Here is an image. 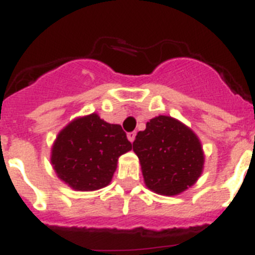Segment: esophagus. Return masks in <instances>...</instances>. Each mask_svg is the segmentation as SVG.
<instances>
[{
	"mask_svg": "<svg viewBox=\"0 0 255 255\" xmlns=\"http://www.w3.org/2000/svg\"><path fill=\"white\" fill-rule=\"evenodd\" d=\"M127 137H128V140H129L130 142H133L134 138H136V132H129V133L127 134Z\"/></svg>",
	"mask_w": 255,
	"mask_h": 255,
	"instance_id": "esophagus-1",
	"label": "esophagus"
}]
</instances>
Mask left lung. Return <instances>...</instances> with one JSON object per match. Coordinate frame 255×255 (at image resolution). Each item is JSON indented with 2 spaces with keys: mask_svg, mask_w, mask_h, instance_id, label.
Returning a JSON list of instances; mask_svg holds the SVG:
<instances>
[{
  "mask_svg": "<svg viewBox=\"0 0 255 255\" xmlns=\"http://www.w3.org/2000/svg\"><path fill=\"white\" fill-rule=\"evenodd\" d=\"M145 185L159 195H178L191 187L204 167L198 136L181 122L159 115L146 123L133 141Z\"/></svg>",
  "mask_w": 255,
  "mask_h": 255,
  "instance_id": "left-lung-1",
  "label": "left lung"
}]
</instances>
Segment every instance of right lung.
I'll return each instance as SVG.
<instances>
[{"label":"right lung","mask_w":255,"mask_h":255,"mask_svg":"<svg viewBox=\"0 0 255 255\" xmlns=\"http://www.w3.org/2000/svg\"><path fill=\"white\" fill-rule=\"evenodd\" d=\"M130 149L121 126L106 123L94 113L60 130L51 150V164L72 189L94 191L109 185L119 156Z\"/></svg>","instance_id":"add662e5"}]
</instances>
